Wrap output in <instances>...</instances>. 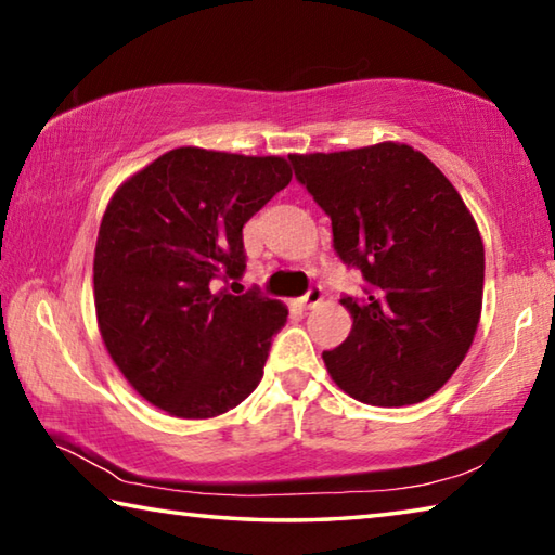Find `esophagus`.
<instances>
[{
	"mask_svg": "<svg viewBox=\"0 0 555 555\" xmlns=\"http://www.w3.org/2000/svg\"><path fill=\"white\" fill-rule=\"evenodd\" d=\"M323 286H311L306 291V296L300 298V306H306V308H315L318 304H321L323 300Z\"/></svg>",
	"mask_w": 555,
	"mask_h": 555,
	"instance_id": "34e87169",
	"label": "esophagus"
}]
</instances>
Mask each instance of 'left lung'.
<instances>
[{
	"instance_id": "8db88e82",
	"label": "left lung",
	"mask_w": 555,
	"mask_h": 555,
	"mask_svg": "<svg viewBox=\"0 0 555 555\" xmlns=\"http://www.w3.org/2000/svg\"><path fill=\"white\" fill-rule=\"evenodd\" d=\"M296 181L333 224V247L360 269L364 296H343L352 331L323 360L337 387L372 406L436 393L480 323L485 247L453 183L406 144L288 156Z\"/></svg>"
}]
</instances>
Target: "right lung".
I'll list each match as a JSON object with an SVG mask.
<instances>
[{
  "instance_id": "right-lung-1",
  "label": "right lung",
  "mask_w": 555,
  "mask_h": 555,
  "mask_svg": "<svg viewBox=\"0 0 555 555\" xmlns=\"http://www.w3.org/2000/svg\"><path fill=\"white\" fill-rule=\"evenodd\" d=\"M288 181L281 156L181 146L121 183L102 215V340L131 387L171 416H220L261 382L286 306L259 288H218L242 279L244 222Z\"/></svg>"
}]
</instances>
